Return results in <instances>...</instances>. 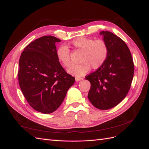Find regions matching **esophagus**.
<instances>
[{"label":"esophagus","mask_w":149,"mask_h":149,"mask_svg":"<svg viewBox=\"0 0 149 149\" xmlns=\"http://www.w3.org/2000/svg\"><path fill=\"white\" fill-rule=\"evenodd\" d=\"M82 77H75V81H77V82H78V81H79L82 80Z\"/></svg>","instance_id":"1"}]
</instances>
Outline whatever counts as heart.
<instances>
[{
	"instance_id": "heart-1",
	"label": "heart",
	"mask_w": 149,
	"mask_h": 149,
	"mask_svg": "<svg viewBox=\"0 0 149 149\" xmlns=\"http://www.w3.org/2000/svg\"><path fill=\"white\" fill-rule=\"evenodd\" d=\"M71 46L75 50L83 51L80 58V64L74 65L68 69L69 74L77 77L86 75L91 67L96 70L105 63L109 55V47L103 40H94L92 38L80 37L72 40ZM58 61L64 67L68 68L72 64L70 49L65 46H61L56 51Z\"/></svg>"
}]
</instances>
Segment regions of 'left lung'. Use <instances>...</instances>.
<instances>
[{
	"mask_svg": "<svg viewBox=\"0 0 149 149\" xmlns=\"http://www.w3.org/2000/svg\"><path fill=\"white\" fill-rule=\"evenodd\" d=\"M103 40L109 47L105 63L85 77L91 83L88 97L93 105L100 110L116 107L126 97L134 75L131 52L120 37L108 31H102Z\"/></svg>",
	"mask_w": 149,
	"mask_h": 149,
	"instance_id": "1",
	"label": "left lung"
}]
</instances>
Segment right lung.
Listing matches in <instances>:
<instances>
[{
    "mask_svg": "<svg viewBox=\"0 0 149 149\" xmlns=\"http://www.w3.org/2000/svg\"><path fill=\"white\" fill-rule=\"evenodd\" d=\"M58 38L46 36L25 47L19 61V87L36 111L51 113L58 109L75 79L67 74L56 56Z\"/></svg>",
    "mask_w": 149,
    "mask_h": 149,
    "instance_id": "1",
    "label": "right lung"
}]
</instances>
